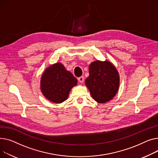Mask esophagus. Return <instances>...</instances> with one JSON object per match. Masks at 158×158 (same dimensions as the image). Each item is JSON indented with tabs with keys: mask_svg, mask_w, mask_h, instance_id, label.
Wrapping results in <instances>:
<instances>
[{
	"mask_svg": "<svg viewBox=\"0 0 158 158\" xmlns=\"http://www.w3.org/2000/svg\"><path fill=\"white\" fill-rule=\"evenodd\" d=\"M78 80L79 81V82L83 83V81H84V78H83V76H81V77H79V78H78Z\"/></svg>",
	"mask_w": 158,
	"mask_h": 158,
	"instance_id": "obj_1",
	"label": "esophagus"
}]
</instances>
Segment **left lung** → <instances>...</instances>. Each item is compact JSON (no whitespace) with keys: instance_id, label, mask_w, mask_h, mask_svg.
<instances>
[{"instance_id":"obj_1","label":"left lung","mask_w":158,"mask_h":158,"mask_svg":"<svg viewBox=\"0 0 158 158\" xmlns=\"http://www.w3.org/2000/svg\"><path fill=\"white\" fill-rule=\"evenodd\" d=\"M89 71L85 82L92 98L99 103L110 101L119 87V75L115 67L108 60H96L90 64Z\"/></svg>"}]
</instances>
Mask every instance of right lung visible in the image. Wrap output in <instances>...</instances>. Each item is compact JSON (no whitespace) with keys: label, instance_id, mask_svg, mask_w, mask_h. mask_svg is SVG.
<instances>
[{"label":"right lung","instance_id":"obj_1","mask_svg":"<svg viewBox=\"0 0 158 158\" xmlns=\"http://www.w3.org/2000/svg\"><path fill=\"white\" fill-rule=\"evenodd\" d=\"M77 81L71 73L59 62L45 69L41 78V89L46 98L53 103H61L68 99Z\"/></svg>","mask_w":158,"mask_h":158}]
</instances>
